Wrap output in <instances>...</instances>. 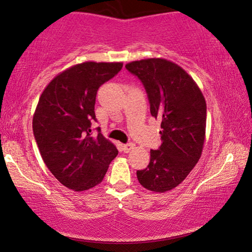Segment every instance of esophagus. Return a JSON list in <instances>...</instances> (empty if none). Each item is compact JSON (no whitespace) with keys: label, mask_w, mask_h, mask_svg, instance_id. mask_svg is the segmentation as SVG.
Here are the masks:
<instances>
[{"label":"esophagus","mask_w":252,"mask_h":252,"mask_svg":"<svg viewBox=\"0 0 252 252\" xmlns=\"http://www.w3.org/2000/svg\"><path fill=\"white\" fill-rule=\"evenodd\" d=\"M134 147H135V144L134 143H127V144H124L123 146V150L124 153H129L130 150L134 149Z\"/></svg>","instance_id":"obj_1"}]
</instances>
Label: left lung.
<instances>
[{
	"instance_id": "8db88e82",
	"label": "left lung",
	"mask_w": 252,
	"mask_h": 252,
	"mask_svg": "<svg viewBox=\"0 0 252 252\" xmlns=\"http://www.w3.org/2000/svg\"><path fill=\"white\" fill-rule=\"evenodd\" d=\"M146 88L150 113L161 120V144L150 150V163L137 171L148 190L165 192L181 184L201 158L205 140L206 103L201 89L184 68L164 58L126 64Z\"/></svg>"
}]
</instances>
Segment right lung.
I'll use <instances>...</instances> for the list:
<instances>
[{
  "label": "right lung",
  "mask_w": 252,
  "mask_h": 252,
  "mask_svg": "<svg viewBox=\"0 0 252 252\" xmlns=\"http://www.w3.org/2000/svg\"><path fill=\"white\" fill-rule=\"evenodd\" d=\"M123 63H85L61 72L41 94L33 133L41 157L65 187L88 190L98 184L118 155L101 133L92 136L98 88L122 70ZM99 132V129H98Z\"/></svg>",
  "instance_id": "obj_1"
}]
</instances>
